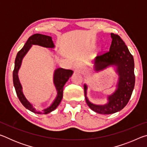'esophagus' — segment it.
Returning <instances> with one entry per match:
<instances>
[{"instance_id":"obj_1","label":"esophagus","mask_w":147,"mask_h":147,"mask_svg":"<svg viewBox=\"0 0 147 147\" xmlns=\"http://www.w3.org/2000/svg\"><path fill=\"white\" fill-rule=\"evenodd\" d=\"M74 69L76 71H80L82 70V64L80 63H76L74 65Z\"/></svg>"}]
</instances>
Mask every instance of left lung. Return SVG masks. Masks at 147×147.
<instances>
[{
  "label": "left lung",
  "mask_w": 147,
  "mask_h": 147,
  "mask_svg": "<svg viewBox=\"0 0 147 147\" xmlns=\"http://www.w3.org/2000/svg\"><path fill=\"white\" fill-rule=\"evenodd\" d=\"M111 37L112 41L109 51L98 54L94 58V69L99 71L110 66H115L119 76L116 90L108 96V102L97 105L91 102L87 97L88 86L84 84L87 104L92 110L100 114H111L123 109L130 100L135 86L133 56L120 36L111 33Z\"/></svg>",
  "instance_id": "left-lung-1"
}]
</instances>
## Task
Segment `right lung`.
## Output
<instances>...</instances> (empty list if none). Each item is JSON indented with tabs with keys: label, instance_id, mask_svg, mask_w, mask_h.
I'll return each mask as SVG.
<instances>
[{
	"label": "right lung",
	"instance_id": "1",
	"mask_svg": "<svg viewBox=\"0 0 147 147\" xmlns=\"http://www.w3.org/2000/svg\"><path fill=\"white\" fill-rule=\"evenodd\" d=\"M33 45L49 49H54L55 47L51 36L40 34H36L30 37L26 43L24 44V47L21 49V51L18 52L16 56V60H15L14 70L13 72V86L15 89H16L17 95L18 96L19 100L26 109L31 111L32 112L36 113L47 114L54 111L60 103L62 97H63V87L69 78L72 76L73 71L69 70V69H65L63 68H58L54 71L53 82L57 91L56 97L54 99L53 102L48 108L44 109L43 110L36 109V108L27 100L25 96H24L23 92V87L20 82L18 76V72L21 66L23 59Z\"/></svg>",
	"mask_w": 147,
	"mask_h": 147
}]
</instances>
